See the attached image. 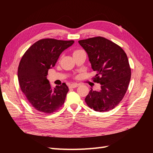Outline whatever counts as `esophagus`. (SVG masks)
<instances>
[{
  "instance_id": "obj_1",
  "label": "esophagus",
  "mask_w": 153,
  "mask_h": 153,
  "mask_svg": "<svg viewBox=\"0 0 153 153\" xmlns=\"http://www.w3.org/2000/svg\"><path fill=\"white\" fill-rule=\"evenodd\" d=\"M78 86V84H72L69 85V87H70V88H76Z\"/></svg>"
}]
</instances>
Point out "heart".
<instances>
[{"label":"heart","mask_w":153,"mask_h":153,"mask_svg":"<svg viewBox=\"0 0 153 153\" xmlns=\"http://www.w3.org/2000/svg\"><path fill=\"white\" fill-rule=\"evenodd\" d=\"M82 52V50H75V52H74L73 54H75V53H79V52Z\"/></svg>","instance_id":"heart-1"}]
</instances>
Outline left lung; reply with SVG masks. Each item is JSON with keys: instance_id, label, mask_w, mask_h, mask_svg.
Returning a JSON list of instances; mask_svg holds the SVG:
<instances>
[{"instance_id": "left-lung-1", "label": "left lung", "mask_w": 153, "mask_h": 153, "mask_svg": "<svg viewBox=\"0 0 153 153\" xmlns=\"http://www.w3.org/2000/svg\"><path fill=\"white\" fill-rule=\"evenodd\" d=\"M87 52L91 68L96 73L94 81L99 91L91 90L85 98L87 105L98 112L114 108L126 94L131 78L128 57L119 45L103 37L78 41Z\"/></svg>"}]
</instances>
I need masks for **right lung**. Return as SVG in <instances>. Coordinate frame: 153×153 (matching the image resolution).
Returning <instances> with one entry per match:
<instances>
[{
	"mask_svg": "<svg viewBox=\"0 0 153 153\" xmlns=\"http://www.w3.org/2000/svg\"><path fill=\"white\" fill-rule=\"evenodd\" d=\"M73 43V40L43 39L32 45L23 55L18 69V82L29 103L40 112H56L64 103L68 87L63 83L52 88L47 76L60 55Z\"/></svg>",
	"mask_w": 153,
	"mask_h": 153,
	"instance_id": "obj_1",
	"label": "right lung"
}]
</instances>
